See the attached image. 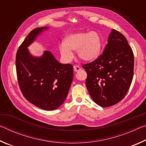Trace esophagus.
<instances>
[{
    "mask_svg": "<svg viewBox=\"0 0 146 146\" xmlns=\"http://www.w3.org/2000/svg\"><path fill=\"white\" fill-rule=\"evenodd\" d=\"M73 70H74V71H75V72H76V71H80L81 70V68L78 66H73Z\"/></svg>",
    "mask_w": 146,
    "mask_h": 146,
    "instance_id": "34e87169",
    "label": "esophagus"
}]
</instances>
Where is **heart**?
<instances>
[{
	"label": "heart",
	"instance_id": "1",
	"mask_svg": "<svg viewBox=\"0 0 146 146\" xmlns=\"http://www.w3.org/2000/svg\"><path fill=\"white\" fill-rule=\"evenodd\" d=\"M101 39L97 32L74 33L68 35L64 40V43L59 46L61 56L66 61H70L73 57L71 51H77L78 57L86 62L93 61L99 55Z\"/></svg>",
	"mask_w": 146,
	"mask_h": 146
}]
</instances>
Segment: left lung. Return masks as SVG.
<instances>
[{"label": "left lung", "mask_w": 146, "mask_h": 146, "mask_svg": "<svg viewBox=\"0 0 146 146\" xmlns=\"http://www.w3.org/2000/svg\"><path fill=\"white\" fill-rule=\"evenodd\" d=\"M86 86L93 100L110 107L122 100L132 82L134 56L127 39L113 29L104 52L91 62L84 64Z\"/></svg>", "instance_id": "obj_1"}]
</instances>
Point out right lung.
I'll return each instance as SVG.
<instances>
[{
  "label": "right lung",
  "mask_w": 146,
  "mask_h": 146,
  "mask_svg": "<svg viewBox=\"0 0 146 146\" xmlns=\"http://www.w3.org/2000/svg\"><path fill=\"white\" fill-rule=\"evenodd\" d=\"M48 27L33 29L19 46L16 54V70L20 90L27 100L42 110L57 109L67 97L73 78L70 64H62L50 51L39 57L27 48Z\"/></svg>",
  "instance_id": "obj_1"
}]
</instances>
